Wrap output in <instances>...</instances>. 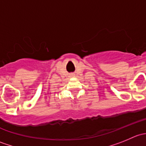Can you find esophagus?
Masks as SVG:
<instances>
[{
  "label": "esophagus",
  "instance_id": "34e87169",
  "mask_svg": "<svg viewBox=\"0 0 146 146\" xmlns=\"http://www.w3.org/2000/svg\"><path fill=\"white\" fill-rule=\"evenodd\" d=\"M74 76H75V75L71 74V75H70V76H69V77H70V78H73V77H74Z\"/></svg>",
  "mask_w": 146,
  "mask_h": 146
}]
</instances>
